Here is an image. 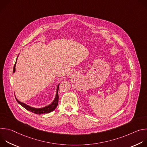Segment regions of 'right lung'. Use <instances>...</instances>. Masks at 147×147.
Here are the masks:
<instances>
[{
	"mask_svg": "<svg viewBox=\"0 0 147 147\" xmlns=\"http://www.w3.org/2000/svg\"><path fill=\"white\" fill-rule=\"evenodd\" d=\"M18 57V55L17 56V58ZM17 60H16V62H17ZM16 62L14 65V68H13V73H14L16 71ZM59 84L57 85V88H56V95L55 97V99H53V100L52 102L51 103L49 104L48 105L43 107V108H33L31 107L28 105L26 104L25 103H23L22 102H20V100H18L17 98L16 97V99L17 101V102L22 105L23 108H24L25 109H26L27 110L29 111L30 112H31L34 113L35 114H38V115H40V114H44V113H49L52 111H53L57 107V105H58V102H59V95H58V90H59Z\"/></svg>",
	"mask_w": 147,
	"mask_h": 147,
	"instance_id": "obj_1",
	"label": "right lung"
}]
</instances>
